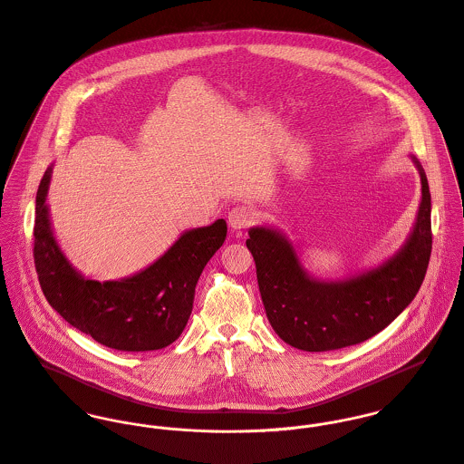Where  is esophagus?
Instances as JSON below:
<instances>
[{
    "label": "esophagus",
    "mask_w": 464,
    "mask_h": 464,
    "mask_svg": "<svg viewBox=\"0 0 464 464\" xmlns=\"http://www.w3.org/2000/svg\"><path fill=\"white\" fill-rule=\"evenodd\" d=\"M254 221V210L246 205H236L230 212H228V225L232 230L241 232L243 228H246L250 223Z\"/></svg>",
    "instance_id": "obj_1"
}]
</instances>
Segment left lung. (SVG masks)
<instances>
[{
    "instance_id": "1",
    "label": "left lung",
    "mask_w": 464,
    "mask_h": 464,
    "mask_svg": "<svg viewBox=\"0 0 464 464\" xmlns=\"http://www.w3.org/2000/svg\"><path fill=\"white\" fill-rule=\"evenodd\" d=\"M411 159L421 182L416 219L403 245L381 265L324 280L305 269L282 230L269 225L248 230L266 316L282 341L305 352L352 346L386 329L414 300L427 273L432 232L427 175L420 160Z\"/></svg>"
}]
</instances>
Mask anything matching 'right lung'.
<instances>
[{
  "mask_svg": "<svg viewBox=\"0 0 464 464\" xmlns=\"http://www.w3.org/2000/svg\"><path fill=\"white\" fill-rule=\"evenodd\" d=\"M53 164L35 199L34 259L43 293L69 325L121 352L160 350L179 339L193 311L195 287L227 237V221L189 228L151 265L116 280L80 273L61 248L46 203Z\"/></svg>",
  "mask_w": 464,
  "mask_h": 464,
  "instance_id": "right-lung-1",
  "label": "right lung"
}]
</instances>
